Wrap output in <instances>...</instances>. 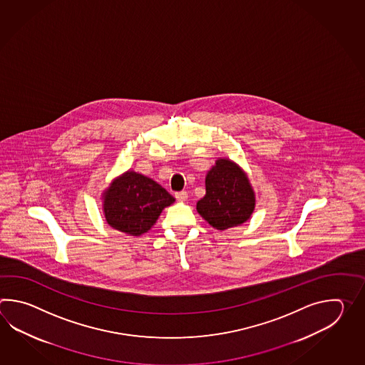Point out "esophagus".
<instances>
[{
  "mask_svg": "<svg viewBox=\"0 0 365 365\" xmlns=\"http://www.w3.org/2000/svg\"><path fill=\"white\" fill-rule=\"evenodd\" d=\"M175 197H176V200L179 202H185L187 200V193L186 192H178V193L175 194Z\"/></svg>",
  "mask_w": 365,
  "mask_h": 365,
  "instance_id": "esophagus-1",
  "label": "esophagus"
}]
</instances>
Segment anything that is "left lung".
Listing matches in <instances>:
<instances>
[{"label": "left lung", "mask_w": 365, "mask_h": 365, "mask_svg": "<svg viewBox=\"0 0 365 365\" xmlns=\"http://www.w3.org/2000/svg\"><path fill=\"white\" fill-rule=\"evenodd\" d=\"M206 194L197 202V211L210 225L227 230L247 222L256 206V197L245 172L230 159H217L206 175Z\"/></svg>", "instance_id": "1"}]
</instances>
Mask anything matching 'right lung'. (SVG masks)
<instances>
[{"mask_svg":"<svg viewBox=\"0 0 365 365\" xmlns=\"http://www.w3.org/2000/svg\"><path fill=\"white\" fill-rule=\"evenodd\" d=\"M106 220L112 228L140 236L155 225L175 198L154 180L134 171L123 173L103 194Z\"/></svg>","mask_w":365,"mask_h":365,"instance_id":"right-lung-1","label":"right lung"}]
</instances>
